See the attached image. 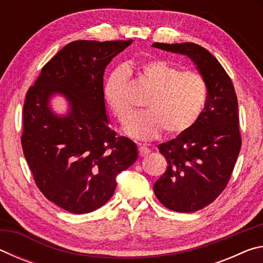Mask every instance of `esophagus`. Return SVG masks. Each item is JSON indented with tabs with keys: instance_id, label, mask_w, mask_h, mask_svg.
<instances>
[{
	"instance_id": "obj_1",
	"label": "esophagus",
	"mask_w": 263,
	"mask_h": 263,
	"mask_svg": "<svg viewBox=\"0 0 263 263\" xmlns=\"http://www.w3.org/2000/svg\"><path fill=\"white\" fill-rule=\"evenodd\" d=\"M139 155L140 157H145V155H147L151 153V149L148 147H146V146H139Z\"/></svg>"
}]
</instances>
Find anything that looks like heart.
<instances>
[{"mask_svg": "<svg viewBox=\"0 0 263 263\" xmlns=\"http://www.w3.org/2000/svg\"><path fill=\"white\" fill-rule=\"evenodd\" d=\"M138 74L152 92L145 101L147 110L133 115L125 126L124 132L128 137L151 140L163 130L168 135L176 136L195 125L208 99L206 82L201 74L181 72L180 68L163 60L146 62ZM126 90L125 70H114L105 82L104 99L122 123L126 122L132 112Z\"/></svg>", "mask_w": 263, "mask_h": 263, "instance_id": "b5f03b06", "label": "heart"}]
</instances>
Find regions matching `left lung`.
<instances>
[{
  "label": "left lung",
  "mask_w": 263,
  "mask_h": 263,
  "mask_svg": "<svg viewBox=\"0 0 263 263\" xmlns=\"http://www.w3.org/2000/svg\"><path fill=\"white\" fill-rule=\"evenodd\" d=\"M153 47L186 55L206 82L208 99L195 125L159 145L167 171L153 185L162 205L195 212L225 189L241 147L238 100L233 83L215 57L194 43H154Z\"/></svg>",
  "instance_id": "8db88e82"
}]
</instances>
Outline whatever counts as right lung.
<instances>
[{
	"instance_id": "1",
	"label": "right lung",
	"mask_w": 263,
	"mask_h": 263,
	"mask_svg": "<svg viewBox=\"0 0 263 263\" xmlns=\"http://www.w3.org/2000/svg\"><path fill=\"white\" fill-rule=\"evenodd\" d=\"M133 41H75L44 66L23 109L22 147L44 196L64 210L82 215L109 201L116 177L138 158L137 145L109 126L104 99L105 67ZM64 97L69 109L50 105Z\"/></svg>"
}]
</instances>
